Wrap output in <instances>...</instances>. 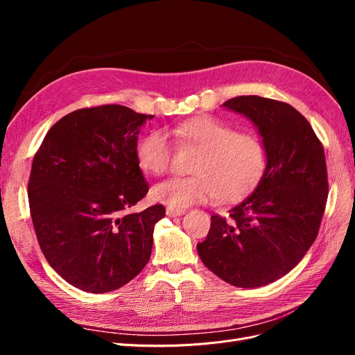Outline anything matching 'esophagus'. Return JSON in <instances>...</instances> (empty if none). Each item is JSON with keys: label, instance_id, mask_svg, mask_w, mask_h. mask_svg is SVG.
I'll return each mask as SVG.
<instances>
[{"label": "esophagus", "instance_id": "34e87169", "mask_svg": "<svg viewBox=\"0 0 355 355\" xmlns=\"http://www.w3.org/2000/svg\"><path fill=\"white\" fill-rule=\"evenodd\" d=\"M166 213H167V216H170V218H173V216H182V214L185 213V209L167 207V209H166Z\"/></svg>", "mask_w": 355, "mask_h": 355}]
</instances>
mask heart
<instances>
[{"instance_id":"obj_1","label":"heart","mask_w":355,"mask_h":355,"mask_svg":"<svg viewBox=\"0 0 355 355\" xmlns=\"http://www.w3.org/2000/svg\"><path fill=\"white\" fill-rule=\"evenodd\" d=\"M173 135L197 145L192 176H175L153 188V197L170 207L185 209L216 198L231 201L247 194L262 179L268 151L254 135L240 133L214 118H194L173 127ZM173 142L166 130L149 132L137 145L139 166L148 173H166L173 159Z\"/></svg>"}]
</instances>
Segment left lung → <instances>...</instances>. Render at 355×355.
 Here are the masks:
<instances>
[{
  "label": "left lung",
  "instance_id": "8db88e82",
  "mask_svg": "<svg viewBox=\"0 0 355 355\" xmlns=\"http://www.w3.org/2000/svg\"><path fill=\"white\" fill-rule=\"evenodd\" d=\"M222 106L254 124L268 164L254 191L227 218L213 214L197 252L223 282L261 287L292 271L317 239L329 194L324 148L288 103L239 96Z\"/></svg>",
  "mask_w": 355,
  "mask_h": 355
}]
</instances>
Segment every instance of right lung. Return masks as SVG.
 I'll list each match as a JSON object with an SVG mask.
<instances>
[{
  "instance_id": "right-lung-1",
  "label": "right lung",
  "mask_w": 355,
  "mask_h": 355,
  "mask_svg": "<svg viewBox=\"0 0 355 355\" xmlns=\"http://www.w3.org/2000/svg\"><path fill=\"white\" fill-rule=\"evenodd\" d=\"M153 118L123 105L77 110L50 128L32 161L28 198L41 252L84 292L123 287L151 257L166 209L130 210L149 189L136 151Z\"/></svg>"
}]
</instances>
